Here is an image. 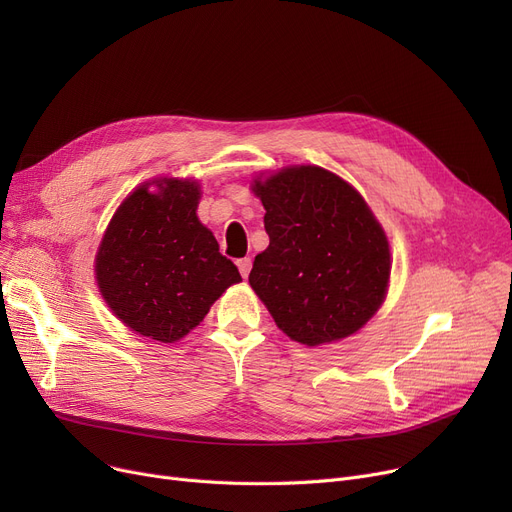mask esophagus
Here are the masks:
<instances>
[{
  "mask_svg": "<svg viewBox=\"0 0 512 512\" xmlns=\"http://www.w3.org/2000/svg\"><path fill=\"white\" fill-rule=\"evenodd\" d=\"M236 265H238V272H240V276H242V278H249V274H251V259H249V257H245V259H238V261H236Z\"/></svg>",
  "mask_w": 512,
  "mask_h": 512,
  "instance_id": "34e87169",
  "label": "esophagus"
}]
</instances>
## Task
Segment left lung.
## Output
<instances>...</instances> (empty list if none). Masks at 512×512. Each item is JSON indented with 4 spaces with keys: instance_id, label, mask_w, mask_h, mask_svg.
<instances>
[{
    "instance_id": "obj_1",
    "label": "left lung",
    "mask_w": 512,
    "mask_h": 512,
    "mask_svg": "<svg viewBox=\"0 0 512 512\" xmlns=\"http://www.w3.org/2000/svg\"><path fill=\"white\" fill-rule=\"evenodd\" d=\"M270 247L249 284L276 326L307 346L363 328L386 299L388 238L365 199L340 176L290 166L253 182Z\"/></svg>"
}]
</instances>
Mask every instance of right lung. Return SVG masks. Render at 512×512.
<instances>
[{"label":"right lung","mask_w":512,"mask_h":512,"mask_svg":"<svg viewBox=\"0 0 512 512\" xmlns=\"http://www.w3.org/2000/svg\"><path fill=\"white\" fill-rule=\"evenodd\" d=\"M199 199V182L157 178L132 191L107 226L95 278L107 307L132 332L176 342L242 280L199 222Z\"/></svg>","instance_id":"right-lung-1"}]
</instances>
